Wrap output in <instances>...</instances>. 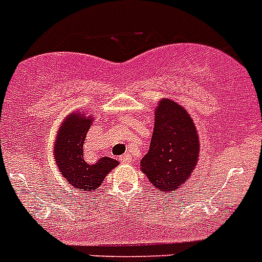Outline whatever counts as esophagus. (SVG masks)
<instances>
[{"mask_svg":"<svg viewBox=\"0 0 262 262\" xmlns=\"http://www.w3.org/2000/svg\"><path fill=\"white\" fill-rule=\"evenodd\" d=\"M130 160H132V156L130 155H122V156L120 157V161L121 163H122V164H126V163H130Z\"/></svg>","mask_w":262,"mask_h":262,"instance_id":"esophagus-1","label":"esophagus"}]
</instances>
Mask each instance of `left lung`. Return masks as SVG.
<instances>
[{
    "mask_svg": "<svg viewBox=\"0 0 262 262\" xmlns=\"http://www.w3.org/2000/svg\"><path fill=\"white\" fill-rule=\"evenodd\" d=\"M199 136L183 106L163 98L155 110L149 150L142 157L141 171L159 193L180 188L199 160Z\"/></svg>",
    "mask_w": 262,
    "mask_h": 262,
    "instance_id": "obj_1",
    "label": "left lung"
}]
</instances>
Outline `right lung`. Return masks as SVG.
Here are the masks:
<instances>
[{"label": "right lung", "instance_id": "right-lung-1", "mask_svg": "<svg viewBox=\"0 0 262 262\" xmlns=\"http://www.w3.org/2000/svg\"><path fill=\"white\" fill-rule=\"evenodd\" d=\"M93 120V117H86L78 112L66 117L57 129L54 146L55 161L63 178L69 180L74 188L86 192L98 190L106 175L118 165V161L110 157H102L94 164L84 160L83 144Z\"/></svg>", "mask_w": 262, "mask_h": 262}]
</instances>
